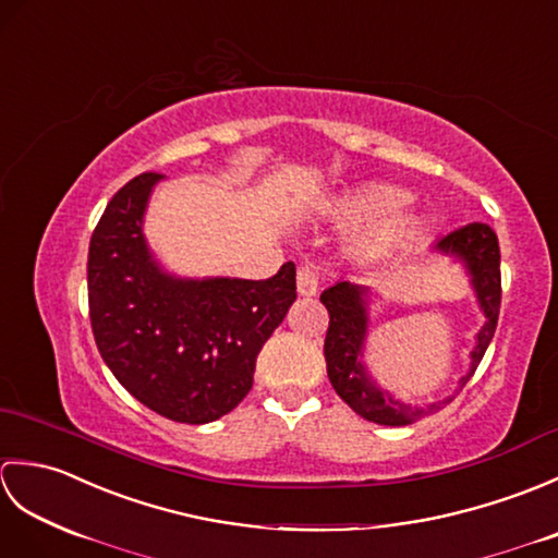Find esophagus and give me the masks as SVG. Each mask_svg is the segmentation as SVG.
Returning <instances> with one entry per match:
<instances>
[{"instance_id": "1", "label": "esophagus", "mask_w": 558, "mask_h": 558, "mask_svg": "<svg viewBox=\"0 0 558 558\" xmlns=\"http://www.w3.org/2000/svg\"><path fill=\"white\" fill-rule=\"evenodd\" d=\"M298 292L302 298H314L318 292V272L312 266H302L298 270Z\"/></svg>"}]
</instances>
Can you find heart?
<instances>
[{"label": "heart", "mask_w": 558, "mask_h": 558, "mask_svg": "<svg viewBox=\"0 0 558 558\" xmlns=\"http://www.w3.org/2000/svg\"><path fill=\"white\" fill-rule=\"evenodd\" d=\"M412 194L386 182H362L336 196L322 198L316 213L338 228L357 230L352 236L354 254L362 258L384 256L393 248L412 246L422 236L424 222L414 213H402Z\"/></svg>", "instance_id": "heart-1"}]
</instances>
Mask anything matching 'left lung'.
Listing matches in <instances>:
<instances>
[{"mask_svg": "<svg viewBox=\"0 0 558 558\" xmlns=\"http://www.w3.org/2000/svg\"><path fill=\"white\" fill-rule=\"evenodd\" d=\"M432 252L450 256L465 268L470 286L475 290L480 310L484 314V326L475 336V348L470 352V369L460 376L458 390H462L475 374L477 364L487 352L494 338L496 322H499L501 306V252L496 232L484 222H472L441 236ZM322 302L328 310L330 324L324 342L326 369L333 384L336 393L360 414V417L386 424V426H405L422 420L424 414L438 410L446 402L453 400L448 396L432 405L420 408L410 402L398 400L393 393L376 381L372 372L366 369L364 348L369 336V288L354 286V282L340 280L336 286L324 290Z\"/></svg>", "mask_w": 558, "mask_h": 558, "instance_id": "left-lung-1", "label": "left lung"}]
</instances>
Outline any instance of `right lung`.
I'll list each match as a JSON object with an SVG mask.
<instances>
[{"label":"right lung","instance_id":"add662e5","mask_svg":"<svg viewBox=\"0 0 558 558\" xmlns=\"http://www.w3.org/2000/svg\"><path fill=\"white\" fill-rule=\"evenodd\" d=\"M162 180L146 172L124 184L90 236V326L105 364L138 402L172 422L208 424L252 390L260 348L298 300L294 264L268 280L168 272L144 234Z\"/></svg>","mask_w":558,"mask_h":558}]
</instances>
